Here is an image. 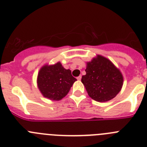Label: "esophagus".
I'll list each match as a JSON object with an SVG mask.
<instances>
[{"label":"esophagus","mask_w":147,"mask_h":147,"mask_svg":"<svg viewBox=\"0 0 147 147\" xmlns=\"http://www.w3.org/2000/svg\"><path fill=\"white\" fill-rule=\"evenodd\" d=\"M81 78H82L81 76H78V78H77V79H78V80H81Z\"/></svg>","instance_id":"esophagus-1"}]
</instances>
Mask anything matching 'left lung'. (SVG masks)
Listing matches in <instances>:
<instances>
[{"mask_svg": "<svg viewBox=\"0 0 147 147\" xmlns=\"http://www.w3.org/2000/svg\"><path fill=\"white\" fill-rule=\"evenodd\" d=\"M86 75L81 81L89 96L98 102L111 100L116 96L123 86L121 72L107 59L98 56L87 63Z\"/></svg>", "mask_w": 147, "mask_h": 147, "instance_id": "8db88e82", "label": "left lung"}]
</instances>
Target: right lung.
<instances>
[{
    "instance_id": "obj_1",
    "label": "right lung",
    "mask_w": 147,
    "mask_h": 147,
    "mask_svg": "<svg viewBox=\"0 0 147 147\" xmlns=\"http://www.w3.org/2000/svg\"><path fill=\"white\" fill-rule=\"evenodd\" d=\"M76 80L71 70L64 69L58 62L41 68L38 75V86L46 98L59 101L69 93Z\"/></svg>"
}]
</instances>
